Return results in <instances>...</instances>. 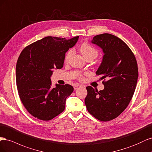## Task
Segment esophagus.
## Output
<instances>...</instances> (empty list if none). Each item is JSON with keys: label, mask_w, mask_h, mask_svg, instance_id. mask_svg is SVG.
I'll list each match as a JSON object with an SVG mask.
<instances>
[{"label": "esophagus", "mask_w": 152, "mask_h": 152, "mask_svg": "<svg viewBox=\"0 0 152 152\" xmlns=\"http://www.w3.org/2000/svg\"><path fill=\"white\" fill-rule=\"evenodd\" d=\"M81 87H82L81 85H79V84H76V85H75V86H74V89H75V90H77V89H78L79 88H81Z\"/></svg>", "instance_id": "obj_1"}]
</instances>
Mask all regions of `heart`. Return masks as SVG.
I'll return each instance as SVG.
<instances>
[{
  "mask_svg": "<svg viewBox=\"0 0 152 152\" xmlns=\"http://www.w3.org/2000/svg\"><path fill=\"white\" fill-rule=\"evenodd\" d=\"M80 51L86 59L88 58H93L94 59L96 58L99 55V52L97 50L96 48H95L93 46L90 45L88 42H83V44L81 45L80 46ZM73 53H74L73 49L69 50L66 52V55H65V58H64L65 62H68L72 56ZM80 80L83 79V76H80Z\"/></svg>",
  "mask_w": 152,
  "mask_h": 152,
  "instance_id": "heart-1",
  "label": "heart"
}]
</instances>
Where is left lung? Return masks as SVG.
Masks as SVG:
<instances>
[{"label":"left lung","instance_id":"1","mask_svg":"<svg viewBox=\"0 0 152 152\" xmlns=\"http://www.w3.org/2000/svg\"><path fill=\"white\" fill-rule=\"evenodd\" d=\"M92 42L104 53L96 72L104 80V88L98 91L88 86L85 102L91 115L107 122L118 116L131 101L138 78L137 64L130 48L114 35L99 34Z\"/></svg>","mask_w":152,"mask_h":152}]
</instances>
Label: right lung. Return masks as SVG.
Instances as JSON below:
<instances>
[{
    "label": "right lung",
    "mask_w": 152,
    "mask_h": 152,
    "mask_svg": "<svg viewBox=\"0 0 152 152\" xmlns=\"http://www.w3.org/2000/svg\"><path fill=\"white\" fill-rule=\"evenodd\" d=\"M78 38L48 36L21 52L16 67L17 88L24 107L35 118L48 121L65 110L74 88L68 84L52 88L50 77L53 69L63 67L65 54Z\"/></svg>",
    "instance_id": "1"
}]
</instances>
